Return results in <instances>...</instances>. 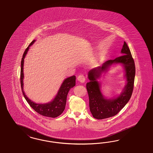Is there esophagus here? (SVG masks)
Instances as JSON below:
<instances>
[{
    "label": "esophagus",
    "instance_id": "34e87169",
    "mask_svg": "<svg viewBox=\"0 0 153 153\" xmlns=\"http://www.w3.org/2000/svg\"><path fill=\"white\" fill-rule=\"evenodd\" d=\"M77 79L79 80L80 82L83 83L85 81V76H83V74H80L78 76Z\"/></svg>",
    "mask_w": 153,
    "mask_h": 153
}]
</instances>
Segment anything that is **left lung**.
<instances>
[{"instance_id":"obj_1","label":"left lung","mask_w":153,"mask_h":153,"mask_svg":"<svg viewBox=\"0 0 153 153\" xmlns=\"http://www.w3.org/2000/svg\"><path fill=\"white\" fill-rule=\"evenodd\" d=\"M122 56L117 57L114 60H109L102 66L93 68L88 72L90 82L86 83V89L89 97L90 110L93 117L97 120H102L114 116L125 107L131 97L134 90L135 65L134 59L127 43L121 50ZM113 63H120L126 70L127 84L120 95L114 99H106L103 97L100 89V85L96 80L104 71Z\"/></svg>"}]
</instances>
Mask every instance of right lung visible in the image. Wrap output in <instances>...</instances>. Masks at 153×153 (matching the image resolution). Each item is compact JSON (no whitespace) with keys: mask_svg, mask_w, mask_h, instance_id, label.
I'll use <instances>...</instances> for the list:
<instances>
[{"mask_svg":"<svg viewBox=\"0 0 153 153\" xmlns=\"http://www.w3.org/2000/svg\"><path fill=\"white\" fill-rule=\"evenodd\" d=\"M35 42V40H33L26 49L21 60L20 81L22 91L23 93V96L25 99L31 107L33 108V110H35L42 116L51 118H56L58 116H60L65 110L68 93L70 89L72 88L76 85V76H72L67 79H65V81H63L59 89V91L56 97L53 100V101L50 102H48L46 104H36L31 101L29 98H28L25 95L23 90L24 58L27 53L30 46H31Z\"/></svg>","mask_w":153,"mask_h":153,"instance_id":"add662e5","label":"right lung"}]
</instances>
